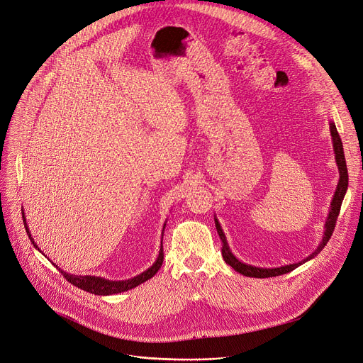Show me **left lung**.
<instances>
[{
  "label": "left lung",
  "mask_w": 363,
  "mask_h": 363,
  "mask_svg": "<svg viewBox=\"0 0 363 363\" xmlns=\"http://www.w3.org/2000/svg\"><path fill=\"white\" fill-rule=\"evenodd\" d=\"M330 135H332V140H333V150H335V159L337 163V168H339V182L333 195V200L330 204V211H328V216L325 218V224H324V235L323 239L320 242V245L317 246V249L307 257H304L303 260L296 262V263H289V265L285 267H279V268H259V267H253V265H247V263H243L242 260H239L233 252L230 250V246L227 243L225 235L223 232V228L217 220V217L214 216V223H216V228H217V233L223 242V249H221V255L224 262L227 265L232 267L236 272L249 277V278H272V277H278V275H284L288 274L291 271H294L295 268H298L303 263L311 260L313 257H315L327 245V242L330 240L332 235H333V230L336 225V220L339 217L340 213V207L345 199V194L347 191V184H349V177H347V168H346V159H345V152H343V145L340 140V136L337 133V128L336 124L333 121H330Z\"/></svg>",
  "instance_id": "1"
}]
</instances>
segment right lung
<instances>
[{
    "label": "right lung",
    "mask_w": 363,
    "mask_h": 363,
    "mask_svg": "<svg viewBox=\"0 0 363 363\" xmlns=\"http://www.w3.org/2000/svg\"><path fill=\"white\" fill-rule=\"evenodd\" d=\"M23 221H24V227H26V232H27V236L28 239L31 240L33 246H35L39 252H42L39 249V246L36 245L35 239H33L30 230H28V225L26 223V216H24V210H23ZM164 225H167V223L163 224V230H164ZM163 230H162V238H163ZM43 253V252H42ZM45 255V253H43ZM162 262H163V246H162V240H160V249H159V255L155 260L153 265L146 269L145 272L130 278V279H125V281H110V279H106V278H101V277H92V275H72V274H68L65 272L62 269L60 274L67 278L68 282H71L72 285L86 291V292H91V294H95V295H113V294H118V292H124V291H128L131 288H136L138 285L146 282L147 279H150L162 267Z\"/></svg>",
    "instance_id": "add662e5"
}]
</instances>
